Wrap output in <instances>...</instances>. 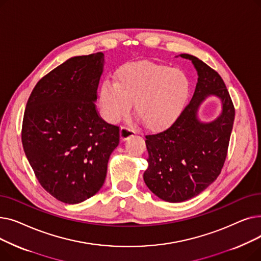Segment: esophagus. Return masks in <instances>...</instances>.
I'll use <instances>...</instances> for the list:
<instances>
[{
	"mask_svg": "<svg viewBox=\"0 0 261 261\" xmlns=\"http://www.w3.org/2000/svg\"><path fill=\"white\" fill-rule=\"evenodd\" d=\"M134 134H135V131L132 128L123 126L120 129V140L121 141H126L127 139L130 138V136H132Z\"/></svg>",
	"mask_w": 261,
	"mask_h": 261,
	"instance_id": "1",
	"label": "esophagus"
}]
</instances>
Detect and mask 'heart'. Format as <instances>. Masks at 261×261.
<instances>
[{"mask_svg": "<svg viewBox=\"0 0 261 261\" xmlns=\"http://www.w3.org/2000/svg\"><path fill=\"white\" fill-rule=\"evenodd\" d=\"M188 95L189 80L182 71L151 62L123 65L115 74V84L106 80L100 87L108 120H119L135 102L136 115L154 130L167 127L180 115Z\"/></svg>", "mask_w": 261, "mask_h": 261, "instance_id": "b5f03b06", "label": "heart"}]
</instances>
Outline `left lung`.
Here are the masks:
<instances>
[{
	"label": "left lung",
	"mask_w": 261,
	"mask_h": 261,
	"mask_svg": "<svg viewBox=\"0 0 261 261\" xmlns=\"http://www.w3.org/2000/svg\"><path fill=\"white\" fill-rule=\"evenodd\" d=\"M198 82L191 100L166 130L145 135L148 168L144 181L160 199L183 202L198 196L220 174L235 118V108L221 76L202 60L188 54ZM210 94L223 100V114L215 122L196 119L198 105Z\"/></svg>",
	"instance_id": "1"
}]
</instances>
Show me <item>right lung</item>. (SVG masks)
<instances>
[{
	"instance_id": "1",
	"label": "right lung",
	"mask_w": 261,
	"mask_h": 261,
	"mask_svg": "<svg viewBox=\"0 0 261 261\" xmlns=\"http://www.w3.org/2000/svg\"><path fill=\"white\" fill-rule=\"evenodd\" d=\"M103 54L66 60L41 78L22 122L24 152L37 180L57 200L76 204L103 185L119 127L96 109Z\"/></svg>"
}]
</instances>
